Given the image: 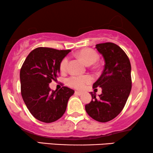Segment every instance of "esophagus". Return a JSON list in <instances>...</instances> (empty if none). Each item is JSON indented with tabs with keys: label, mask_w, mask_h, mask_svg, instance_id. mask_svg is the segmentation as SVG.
I'll list each match as a JSON object with an SVG mask.
<instances>
[{
	"label": "esophagus",
	"mask_w": 153,
	"mask_h": 153,
	"mask_svg": "<svg viewBox=\"0 0 153 153\" xmlns=\"http://www.w3.org/2000/svg\"><path fill=\"white\" fill-rule=\"evenodd\" d=\"M75 94L77 95H81L83 94V93H81V92H79V91H75Z\"/></svg>",
	"instance_id": "esophagus-1"
}]
</instances>
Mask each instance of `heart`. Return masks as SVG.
<instances>
[{
    "instance_id": "1",
    "label": "heart",
    "mask_w": 153,
    "mask_h": 153,
    "mask_svg": "<svg viewBox=\"0 0 153 153\" xmlns=\"http://www.w3.org/2000/svg\"><path fill=\"white\" fill-rule=\"evenodd\" d=\"M78 56L86 63L88 65H91L95 63L99 59V56L97 52L91 49H83L78 53ZM69 64V58L65 57L60 63V69L62 72H65L68 69ZM93 81V78L89 75H73L68 79L67 82L70 86L76 89L81 90Z\"/></svg>"
}]
</instances>
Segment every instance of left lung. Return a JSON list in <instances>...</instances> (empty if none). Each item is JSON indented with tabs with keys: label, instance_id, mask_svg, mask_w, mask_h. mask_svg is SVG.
<instances>
[{
	"label": "left lung",
	"instance_id": "left-lung-1",
	"mask_svg": "<svg viewBox=\"0 0 153 153\" xmlns=\"http://www.w3.org/2000/svg\"><path fill=\"white\" fill-rule=\"evenodd\" d=\"M95 48L103 56L105 65L93 88L100 87L102 91L98 97L91 92L92 100L85 108L94 120L106 123L122 111L128 99L131 89V64L125 52L116 44H97Z\"/></svg>",
	"mask_w": 153,
	"mask_h": 153
}]
</instances>
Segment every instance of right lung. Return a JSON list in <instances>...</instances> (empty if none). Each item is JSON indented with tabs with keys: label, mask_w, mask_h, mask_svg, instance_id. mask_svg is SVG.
<instances>
[{
	"label": "right lung",
	"mask_w": 153,
	"mask_h": 153,
	"mask_svg": "<svg viewBox=\"0 0 153 153\" xmlns=\"http://www.w3.org/2000/svg\"><path fill=\"white\" fill-rule=\"evenodd\" d=\"M70 50L48 47L33 49L20 71L21 93L24 103L35 118L49 123L61 118L74 90L66 86L52 91L49 83L60 73V63Z\"/></svg>",
	"instance_id": "1"
}]
</instances>
